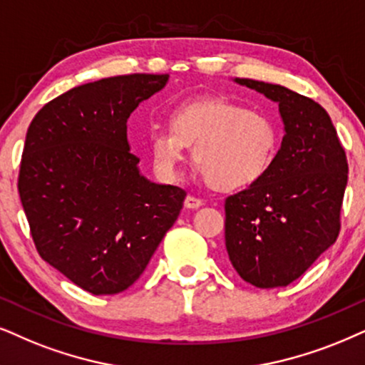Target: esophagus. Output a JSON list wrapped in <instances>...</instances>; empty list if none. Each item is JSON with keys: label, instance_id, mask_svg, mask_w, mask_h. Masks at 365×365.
I'll list each match as a JSON object with an SVG mask.
<instances>
[{"label": "esophagus", "instance_id": "34e87169", "mask_svg": "<svg viewBox=\"0 0 365 365\" xmlns=\"http://www.w3.org/2000/svg\"><path fill=\"white\" fill-rule=\"evenodd\" d=\"M183 205H185V209H190V210H195L198 207L204 205V202L200 200V198L193 197V195H187L185 202H183Z\"/></svg>", "mask_w": 365, "mask_h": 365}]
</instances>
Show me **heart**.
I'll return each instance as SVG.
<instances>
[{
    "mask_svg": "<svg viewBox=\"0 0 365 365\" xmlns=\"http://www.w3.org/2000/svg\"><path fill=\"white\" fill-rule=\"evenodd\" d=\"M170 128H155L148 151L155 173L173 183L187 148L212 188L234 192L264 177L278 150V128L266 113L222 98L188 99L170 110Z\"/></svg>",
    "mask_w": 365,
    "mask_h": 365,
    "instance_id": "1",
    "label": "heart"
}]
</instances>
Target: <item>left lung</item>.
Returning a JSON list of instances; mask_svg holds the SVG:
<instances>
[{"instance_id":"obj_1","label":"left lung","mask_w":365,"mask_h":365,"mask_svg":"<svg viewBox=\"0 0 365 365\" xmlns=\"http://www.w3.org/2000/svg\"><path fill=\"white\" fill-rule=\"evenodd\" d=\"M236 82L278 103L284 136L264 177L225 198V249L244 281L278 288L298 279L339 237L347 156L313 99L278 84Z\"/></svg>"}]
</instances>
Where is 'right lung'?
Masks as SVG:
<instances>
[{
  "instance_id": "right-lung-1",
  "label": "right lung",
  "mask_w": 365,
  "mask_h": 365,
  "mask_svg": "<svg viewBox=\"0 0 365 365\" xmlns=\"http://www.w3.org/2000/svg\"><path fill=\"white\" fill-rule=\"evenodd\" d=\"M168 73H131L73 87L26 131L18 192L35 247L92 294L128 289L177 220L185 190L143 177L128 118Z\"/></svg>"
}]
</instances>
